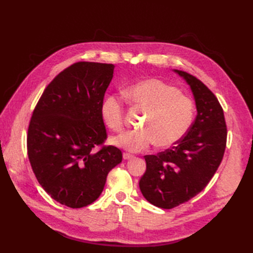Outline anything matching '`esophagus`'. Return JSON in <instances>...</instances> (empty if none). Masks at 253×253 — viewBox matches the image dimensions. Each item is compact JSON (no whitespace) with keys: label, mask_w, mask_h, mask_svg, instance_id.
<instances>
[{"label":"esophagus","mask_w":253,"mask_h":253,"mask_svg":"<svg viewBox=\"0 0 253 253\" xmlns=\"http://www.w3.org/2000/svg\"><path fill=\"white\" fill-rule=\"evenodd\" d=\"M133 158V155H131V154H129V153H124L123 154V159L124 160H131Z\"/></svg>","instance_id":"esophagus-1"}]
</instances>
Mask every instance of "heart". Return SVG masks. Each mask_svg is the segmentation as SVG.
<instances>
[{
	"instance_id": "1",
	"label": "heart",
	"mask_w": 253,
	"mask_h": 253,
	"mask_svg": "<svg viewBox=\"0 0 253 253\" xmlns=\"http://www.w3.org/2000/svg\"><path fill=\"white\" fill-rule=\"evenodd\" d=\"M127 95L149 111L142 123L143 129L127 130L112 139L113 144L128 152H140L155 142L169 148L184 137L193 121L195 104L173 85L159 79H146L132 84ZM101 116L114 131L124 126V105L121 95L110 94L101 104Z\"/></svg>"
}]
</instances>
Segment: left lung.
<instances>
[{"label": "left lung", "mask_w": 253, "mask_h": 253, "mask_svg": "<svg viewBox=\"0 0 253 253\" xmlns=\"http://www.w3.org/2000/svg\"><path fill=\"white\" fill-rule=\"evenodd\" d=\"M189 84L196 120L180 140L157 155H146V173L139 181L143 197L161 209L187 202L207 187L226 148L227 129L216 96L192 75L174 69Z\"/></svg>", "instance_id": "left-lung-1"}]
</instances>
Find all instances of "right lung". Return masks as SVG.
Segmentation results:
<instances>
[{
    "mask_svg": "<svg viewBox=\"0 0 253 253\" xmlns=\"http://www.w3.org/2000/svg\"><path fill=\"white\" fill-rule=\"evenodd\" d=\"M113 64L78 62L64 69L42 93L30 120L27 149L42 188L64 206L94 202L122 151L103 144L101 104L114 73Z\"/></svg>",
    "mask_w": 253,
    "mask_h": 253,
    "instance_id": "obj_1",
    "label": "right lung"
}]
</instances>
